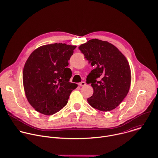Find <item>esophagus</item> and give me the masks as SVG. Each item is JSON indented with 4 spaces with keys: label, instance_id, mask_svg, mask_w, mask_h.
Masks as SVG:
<instances>
[{
    "label": "esophagus",
    "instance_id": "esophagus-1",
    "mask_svg": "<svg viewBox=\"0 0 158 158\" xmlns=\"http://www.w3.org/2000/svg\"><path fill=\"white\" fill-rule=\"evenodd\" d=\"M86 85V83L85 82H81L80 83H79V85H80L81 87H83L85 86Z\"/></svg>",
    "mask_w": 158,
    "mask_h": 158
}]
</instances>
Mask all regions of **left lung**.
<instances>
[{
  "instance_id": "obj_1",
  "label": "left lung",
  "mask_w": 158,
  "mask_h": 158,
  "mask_svg": "<svg viewBox=\"0 0 158 158\" xmlns=\"http://www.w3.org/2000/svg\"><path fill=\"white\" fill-rule=\"evenodd\" d=\"M79 49L89 63L95 67L86 79L87 84H91L94 89L87 102L100 111L115 109L128 94L131 84V70L127 58L114 45L98 39L88 41Z\"/></svg>"
}]
</instances>
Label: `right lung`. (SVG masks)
Instances as JSON below:
<instances>
[{"instance_id": "obj_1", "label": "right lung", "mask_w": 158, "mask_h": 158, "mask_svg": "<svg viewBox=\"0 0 158 158\" xmlns=\"http://www.w3.org/2000/svg\"><path fill=\"white\" fill-rule=\"evenodd\" d=\"M76 46L54 43L39 47L30 55L23 71L27 98L37 112L51 115L68 103L77 84L69 82L71 70L67 68Z\"/></svg>"}]
</instances>
